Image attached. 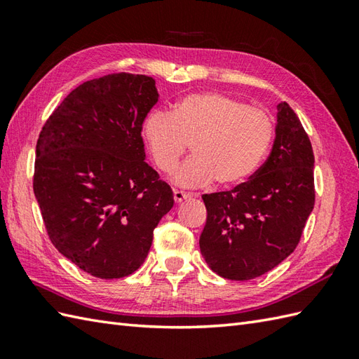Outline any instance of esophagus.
Segmentation results:
<instances>
[{"label": "esophagus", "instance_id": "1", "mask_svg": "<svg viewBox=\"0 0 359 359\" xmlns=\"http://www.w3.org/2000/svg\"><path fill=\"white\" fill-rule=\"evenodd\" d=\"M172 196H174V202L175 203H182L184 201H187V199H189V197H191V194L184 193V191H179V189H174Z\"/></svg>", "mask_w": 359, "mask_h": 359}]
</instances>
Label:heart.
I'll return each instance as SVG.
<instances>
[{"instance_id": "heart-1", "label": "heart", "mask_w": 359, "mask_h": 359, "mask_svg": "<svg viewBox=\"0 0 359 359\" xmlns=\"http://www.w3.org/2000/svg\"><path fill=\"white\" fill-rule=\"evenodd\" d=\"M273 135L269 114L220 93L191 94L172 112L152 111L143 123V139L158 170L171 171L191 143L194 156L171 174L182 188L208 187L216 179L222 187L242 184L261 166Z\"/></svg>"}]
</instances>
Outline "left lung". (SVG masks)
<instances>
[{
    "label": "left lung",
    "instance_id": "obj_1",
    "mask_svg": "<svg viewBox=\"0 0 359 359\" xmlns=\"http://www.w3.org/2000/svg\"><path fill=\"white\" fill-rule=\"evenodd\" d=\"M266 162L231 191L203 194L207 224L201 253L210 269L231 280L273 270L293 253L315 205V156L288 103L276 106Z\"/></svg>",
    "mask_w": 359,
    "mask_h": 359
}]
</instances>
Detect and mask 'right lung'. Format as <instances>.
Segmentation results:
<instances>
[{"label":"right lung","instance_id":"right-lung-1","mask_svg":"<svg viewBox=\"0 0 359 359\" xmlns=\"http://www.w3.org/2000/svg\"><path fill=\"white\" fill-rule=\"evenodd\" d=\"M157 100L152 77L104 75L75 88L38 137L34 193L49 239L95 278L139 269L174 205L144 162L142 128Z\"/></svg>","mask_w":359,"mask_h":359}]
</instances>
